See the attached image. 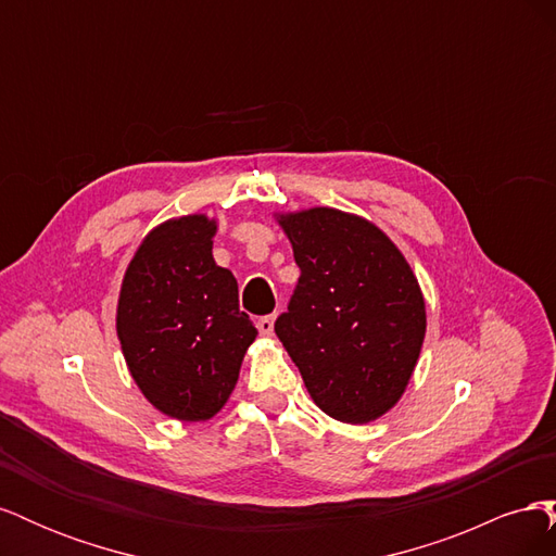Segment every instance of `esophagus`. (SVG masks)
<instances>
[{
    "instance_id": "34e87169",
    "label": "esophagus",
    "mask_w": 556,
    "mask_h": 556,
    "mask_svg": "<svg viewBox=\"0 0 556 556\" xmlns=\"http://www.w3.org/2000/svg\"><path fill=\"white\" fill-rule=\"evenodd\" d=\"M274 323H276V315H264L257 319V329L264 336H271L274 333Z\"/></svg>"
}]
</instances>
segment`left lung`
<instances>
[{
	"mask_svg": "<svg viewBox=\"0 0 556 556\" xmlns=\"http://www.w3.org/2000/svg\"><path fill=\"white\" fill-rule=\"evenodd\" d=\"M299 282L276 333L313 401L364 425L401 399L425 341L417 278L384 233L333 208L280 215Z\"/></svg>",
	"mask_w": 556,
	"mask_h": 556,
	"instance_id": "8db88e82",
	"label": "left lung"
}]
</instances>
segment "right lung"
<instances>
[{
    "label": "right lung",
    "instance_id": "add662e5",
    "mask_svg": "<svg viewBox=\"0 0 556 556\" xmlns=\"http://www.w3.org/2000/svg\"><path fill=\"white\" fill-rule=\"evenodd\" d=\"M215 223L188 215L153 229L129 262L117 339L129 374L164 415L199 422L225 406L257 329L239 285L213 260Z\"/></svg>",
    "mask_w": 556,
    "mask_h": 556
}]
</instances>
